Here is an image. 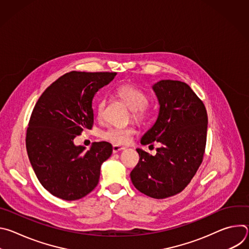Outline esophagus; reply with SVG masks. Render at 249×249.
<instances>
[{
  "instance_id": "34e87169",
  "label": "esophagus",
  "mask_w": 249,
  "mask_h": 249,
  "mask_svg": "<svg viewBox=\"0 0 249 249\" xmlns=\"http://www.w3.org/2000/svg\"><path fill=\"white\" fill-rule=\"evenodd\" d=\"M125 148L124 147H121V146H118V145H114L113 148H112V151H113V154H117L121 151H123Z\"/></svg>"
}]
</instances>
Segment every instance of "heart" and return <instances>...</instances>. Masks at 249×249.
I'll return each instance as SVG.
<instances>
[{
	"instance_id": "1",
	"label": "heart",
	"mask_w": 249,
	"mask_h": 249,
	"mask_svg": "<svg viewBox=\"0 0 249 249\" xmlns=\"http://www.w3.org/2000/svg\"><path fill=\"white\" fill-rule=\"evenodd\" d=\"M114 94L131 109V115L135 121L143 122L148 117L149 96L143 89L131 84H121L115 88ZM105 104L104 99L99 100L97 103L96 114L99 118L103 114ZM135 133L136 130L133 126L110 127L101 133V138L111 144L122 146L129 143Z\"/></svg>"
}]
</instances>
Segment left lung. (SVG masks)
Listing matches in <instances>:
<instances>
[{
    "label": "left lung",
    "instance_id": "1",
    "mask_svg": "<svg viewBox=\"0 0 249 249\" xmlns=\"http://www.w3.org/2000/svg\"><path fill=\"white\" fill-rule=\"evenodd\" d=\"M160 104L154 126L141 139L142 145L158 142L156 156L137 149L140 160L130 176L145 195L164 199L181 192L202 163L208 116L203 101L180 81L161 80L153 86Z\"/></svg>",
    "mask_w": 249,
    "mask_h": 249
}]
</instances>
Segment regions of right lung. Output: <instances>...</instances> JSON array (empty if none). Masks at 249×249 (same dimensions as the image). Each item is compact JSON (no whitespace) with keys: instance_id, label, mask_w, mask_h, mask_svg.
Here are the masks:
<instances>
[{"instance_id":"right-lung-1","label":"right lung","mask_w":249,"mask_h":249,"mask_svg":"<svg viewBox=\"0 0 249 249\" xmlns=\"http://www.w3.org/2000/svg\"><path fill=\"white\" fill-rule=\"evenodd\" d=\"M116 73H67L50 85L35 104L26 131V151L39 182L52 195L79 200L97 185L100 167L112 154L107 142L86 151L74 139L93 125L92 99Z\"/></svg>"}]
</instances>
